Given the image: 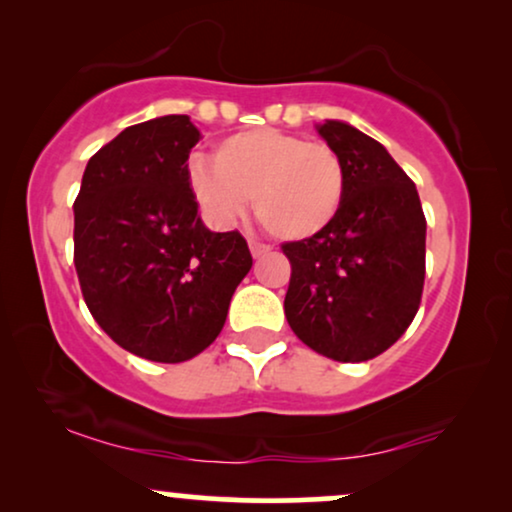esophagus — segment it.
Instances as JSON below:
<instances>
[{
  "label": "esophagus",
  "instance_id": "1",
  "mask_svg": "<svg viewBox=\"0 0 512 512\" xmlns=\"http://www.w3.org/2000/svg\"><path fill=\"white\" fill-rule=\"evenodd\" d=\"M249 249H251V256H254V258H261L270 251L268 244H261V242H254V240L249 242Z\"/></svg>",
  "mask_w": 512,
  "mask_h": 512
}]
</instances>
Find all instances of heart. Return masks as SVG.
I'll list each match as a JSON object with an SVG mask.
<instances>
[{"mask_svg": "<svg viewBox=\"0 0 512 512\" xmlns=\"http://www.w3.org/2000/svg\"><path fill=\"white\" fill-rule=\"evenodd\" d=\"M188 184L216 226H230L254 198L258 221L279 240L300 242L331 226L345 200V165L328 144L275 128L235 132L212 160L193 156Z\"/></svg>", "mask_w": 512, "mask_h": 512, "instance_id": "heart-1", "label": "heart"}]
</instances>
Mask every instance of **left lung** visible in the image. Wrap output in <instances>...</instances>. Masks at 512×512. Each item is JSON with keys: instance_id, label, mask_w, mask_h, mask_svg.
<instances>
[{"instance_id": "left-lung-1", "label": "left lung", "mask_w": 512, "mask_h": 512, "mask_svg": "<svg viewBox=\"0 0 512 512\" xmlns=\"http://www.w3.org/2000/svg\"><path fill=\"white\" fill-rule=\"evenodd\" d=\"M317 132L345 165V200L324 233L286 242L284 314L317 354L359 363L389 349L419 310L426 219L417 188L389 151L345 121Z\"/></svg>"}]
</instances>
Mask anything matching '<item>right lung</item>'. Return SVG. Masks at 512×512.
Wrapping results in <instances>:
<instances>
[{"mask_svg": "<svg viewBox=\"0 0 512 512\" xmlns=\"http://www.w3.org/2000/svg\"><path fill=\"white\" fill-rule=\"evenodd\" d=\"M200 137L181 114L130 125L88 160L74 202L90 314L116 345L158 363L212 345L254 263L237 230L212 233L198 216L186 160Z\"/></svg>", "mask_w": 512, "mask_h": 512, "instance_id": "add662e5", "label": "right lung"}]
</instances>
